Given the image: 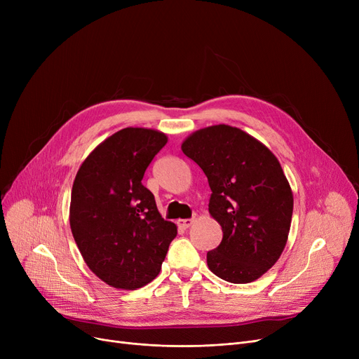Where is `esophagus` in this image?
<instances>
[{"label":"esophagus","mask_w":359,"mask_h":359,"mask_svg":"<svg viewBox=\"0 0 359 359\" xmlns=\"http://www.w3.org/2000/svg\"><path fill=\"white\" fill-rule=\"evenodd\" d=\"M192 224H194V219H177V225H179L180 229H183V230L189 229Z\"/></svg>","instance_id":"obj_1"}]
</instances>
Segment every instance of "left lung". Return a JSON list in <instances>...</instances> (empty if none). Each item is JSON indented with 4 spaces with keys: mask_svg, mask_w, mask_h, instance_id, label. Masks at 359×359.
Listing matches in <instances>:
<instances>
[{
    "mask_svg": "<svg viewBox=\"0 0 359 359\" xmlns=\"http://www.w3.org/2000/svg\"><path fill=\"white\" fill-rule=\"evenodd\" d=\"M208 177V210L221 225L219 246L206 253L211 272L248 284L284 252L294 198L278 158L262 142L229 125L199 129L182 144Z\"/></svg>",
    "mask_w": 359,
    "mask_h": 359,
    "instance_id": "left-lung-1",
    "label": "left lung"
}]
</instances>
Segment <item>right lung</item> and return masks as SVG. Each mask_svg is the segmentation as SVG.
Listing matches in <instances>:
<instances>
[{
    "label": "right lung",
    "mask_w": 359,
    "mask_h": 359,
    "mask_svg": "<svg viewBox=\"0 0 359 359\" xmlns=\"http://www.w3.org/2000/svg\"><path fill=\"white\" fill-rule=\"evenodd\" d=\"M163 132L125 128L94 148L75 176L69 225L87 266L107 285L137 290L161 269L177 227L142 184Z\"/></svg>",
    "instance_id": "1"
}]
</instances>
